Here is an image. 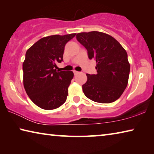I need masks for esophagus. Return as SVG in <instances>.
<instances>
[{
	"label": "esophagus",
	"mask_w": 154,
	"mask_h": 154,
	"mask_svg": "<svg viewBox=\"0 0 154 154\" xmlns=\"http://www.w3.org/2000/svg\"><path fill=\"white\" fill-rule=\"evenodd\" d=\"M73 72H74L75 75H77V74L79 73V72L77 71H75V70H73Z\"/></svg>",
	"instance_id": "esophagus-1"
}]
</instances>
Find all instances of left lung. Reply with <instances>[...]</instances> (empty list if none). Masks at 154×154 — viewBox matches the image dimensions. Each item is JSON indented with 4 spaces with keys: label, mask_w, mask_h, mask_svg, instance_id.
<instances>
[{
    "label": "left lung",
    "mask_w": 154,
    "mask_h": 154,
    "mask_svg": "<svg viewBox=\"0 0 154 154\" xmlns=\"http://www.w3.org/2000/svg\"><path fill=\"white\" fill-rule=\"evenodd\" d=\"M76 38L86 48L88 58L96 62L97 74H86L87 82L82 85L85 96L100 103L118 100L128 82L130 66L126 50L113 36L98 31L78 33Z\"/></svg>",
    "instance_id": "obj_1"
}]
</instances>
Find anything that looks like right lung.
I'll list each match as a JSON object with an SVG mask.
<instances>
[{"label": "right lung", "mask_w": 154, "mask_h": 154, "mask_svg": "<svg viewBox=\"0 0 154 154\" xmlns=\"http://www.w3.org/2000/svg\"><path fill=\"white\" fill-rule=\"evenodd\" d=\"M76 33L45 36L28 49L23 62V83L30 100L45 110L58 108L66 100L72 71H57L66 43Z\"/></svg>", "instance_id": "1"}]
</instances>
